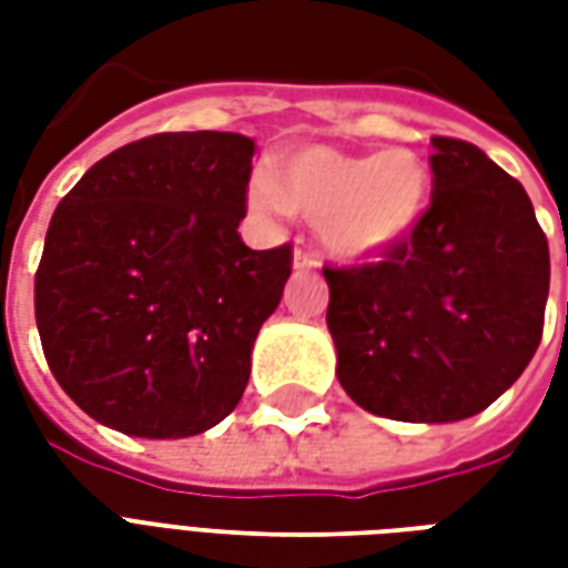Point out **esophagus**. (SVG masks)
<instances>
[{
    "mask_svg": "<svg viewBox=\"0 0 568 568\" xmlns=\"http://www.w3.org/2000/svg\"><path fill=\"white\" fill-rule=\"evenodd\" d=\"M316 255H310V252H304V248H295V255H292V267H295V273H313L316 271Z\"/></svg>",
    "mask_w": 568,
    "mask_h": 568,
    "instance_id": "1",
    "label": "esophagus"
}]
</instances>
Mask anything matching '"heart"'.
<instances>
[{
    "label": "heart",
    "instance_id": "b5f03b06",
    "mask_svg": "<svg viewBox=\"0 0 568 568\" xmlns=\"http://www.w3.org/2000/svg\"><path fill=\"white\" fill-rule=\"evenodd\" d=\"M432 175L410 149L349 154L304 145L276 154L252 175L246 200L258 215L301 212L316 222L325 252L341 261H377L417 234Z\"/></svg>",
    "mask_w": 568,
    "mask_h": 568
}]
</instances>
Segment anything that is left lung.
Masks as SVG:
<instances>
[{
  "label": "left lung",
  "instance_id": "8db88e82",
  "mask_svg": "<svg viewBox=\"0 0 568 568\" xmlns=\"http://www.w3.org/2000/svg\"><path fill=\"white\" fill-rule=\"evenodd\" d=\"M432 203L377 264L334 271L337 381L368 414L456 423L480 414L536 356L548 240L524 185L471 142L432 140Z\"/></svg>",
  "mask_w": 568,
  "mask_h": 568
}]
</instances>
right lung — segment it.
Masks as SVG:
<instances>
[{
  "mask_svg": "<svg viewBox=\"0 0 568 568\" xmlns=\"http://www.w3.org/2000/svg\"><path fill=\"white\" fill-rule=\"evenodd\" d=\"M255 142L158 133L105 154L60 200L36 273L48 368L75 405L133 438H191L243 398L292 248H248Z\"/></svg>",
  "mask_w": 568,
  "mask_h": 568,
  "instance_id": "right-lung-1",
  "label": "right lung"
}]
</instances>
